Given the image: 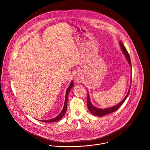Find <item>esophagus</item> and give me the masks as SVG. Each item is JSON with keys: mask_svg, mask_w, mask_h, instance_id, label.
<instances>
[{"mask_svg": "<svg viewBox=\"0 0 150 150\" xmlns=\"http://www.w3.org/2000/svg\"><path fill=\"white\" fill-rule=\"evenodd\" d=\"M74 80L78 82H79L82 81V76L81 75L78 74V73H76L74 76Z\"/></svg>", "mask_w": 150, "mask_h": 150, "instance_id": "34e87169", "label": "esophagus"}]
</instances>
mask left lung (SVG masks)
<instances>
[{"label": "left lung", "mask_w": 150, "mask_h": 150, "mask_svg": "<svg viewBox=\"0 0 150 150\" xmlns=\"http://www.w3.org/2000/svg\"><path fill=\"white\" fill-rule=\"evenodd\" d=\"M120 48H121V50L122 51V52L123 53L125 56L126 57V60L127 61V62H129V65L130 67H132V64H131V60H130V56H129V54L126 50V49L125 48V47L123 46V43H122L121 41L120 42ZM132 82V81H131ZM130 88H131V85L130 86V88L129 89L128 91V93L127 94H126V97L123 99L122 101H121V102H120L119 104H118L117 105L115 106H114V107H110V108H104V109H101V108H96L95 107H94L93 105V104H91V101H90V97H89V95L88 94V98H87V105H88V107L89 108V110L90 111V112L95 115V116H97V117H103V116H104L105 115H107V114H109L110 113H112L114 111H115L117 110H118L120 107L122 105V104L124 103V101L126 100V98L127 97L128 95H129V91H130Z\"/></svg>", "instance_id": "1"}]
</instances>
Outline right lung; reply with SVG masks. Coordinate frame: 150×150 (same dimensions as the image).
Instances as JSON below:
<instances>
[{
    "instance_id": "add662e5",
    "label": "right lung",
    "mask_w": 150,
    "mask_h": 150,
    "mask_svg": "<svg viewBox=\"0 0 150 150\" xmlns=\"http://www.w3.org/2000/svg\"><path fill=\"white\" fill-rule=\"evenodd\" d=\"M74 86V82L72 81L70 83L69 87L68 88L67 90L66 91V95H65V103H64V107L61 111V112H60V114L57 116L56 118H53L52 120H41L42 122H47V123H51V122H57L60 120L65 115L67 110V101H68V94L70 90L72 89V88Z\"/></svg>"
}]
</instances>
